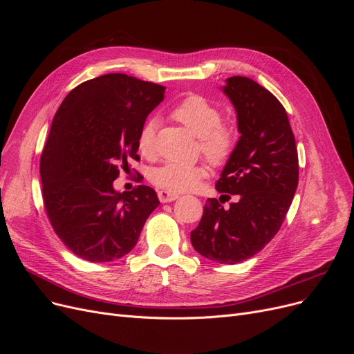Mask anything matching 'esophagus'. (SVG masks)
Returning <instances> with one entry per match:
<instances>
[{
    "instance_id": "34e87169",
    "label": "esophagus",
    "mask_w": 354,
    "mask_h": 354,
    "mask_svg": "<svg viewBox=\"0 0 354 354\" xmlns=\"http://www.w3.org/2000/svg\"><path fill=\"white\" fill-rule=\"evenodd\" d=\"M158 196H159V201L162 203H166V202H172L175 199L179 198L178 194H172V192H166V191H158Z\"/></svg>"
}]
</instances>
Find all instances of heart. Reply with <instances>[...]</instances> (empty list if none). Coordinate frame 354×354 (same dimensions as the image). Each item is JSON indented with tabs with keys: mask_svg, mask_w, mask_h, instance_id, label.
Returning a JSON list of instances; mask_svg holds the SVG:
<instances>
[{
	"mask_svg": "<svg viewBox=\"0 0 354 354\" xmlns=\"http://www.w3.org/2000/svg\"><path fill=\"white\" fill-rule=\"evenodd\" d=\"M171 118L198 136L199 151L212 165H225L235 153L241 139L238 124L221 120L222 111L212 100L201 95L185 96L172 107ZM155 135L156 122H145L136 139L138 151L142 156H155ZM207 175L208 167L203 163L185 165L167 162L153 167L149 172V180L162 191L179 194L196 189Z\"/></svg>",
	"mask_w": 354,
	"mask_h": 354,
	"instance_id": "heart-1",
	"label": "heart"
}]
</instances>
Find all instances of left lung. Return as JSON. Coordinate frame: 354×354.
<instances>
[{
    "label": "left lung",
    "mask_w": 354,
    "mask_h": 354,
    "mask_svg": "<svg viewBox=\"0 0 354 354\" xmlns=\"http://www.w3.org/2000/svg\"><path fill=\"white\" fill-rule=\"evenodd\" d=\"M238 115L241 132L235 153L208 198L194 248L219 264H238L261 251L280 231L299 185V155L287 111L257 82L232 76L224 87ZM240 201L225 210L221 198Z\"/></svg>",
    "instance_id": "8db88e82"
}]
</instances>
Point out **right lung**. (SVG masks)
Instances as JSON below:
<instances>
[{
	"mask_svg": "<svg viewBox=\"0 0 354 354\" xmlns=\"http://www.w3.org/2000/svg\"><path fill=\"white\" fill-rule=\"evenodd\" d=\"M163 91L110 73L74 87L55 111L40 158L43 202L54 232L86 261L126 255L160 203L151 187L116 192L113 180L139 160V130Z\"/></svg>",
	"mask_w": 354,
	"mask_h": 354,
	"instance_id": "1",
	"label": "right lung"
}]
</instances>
